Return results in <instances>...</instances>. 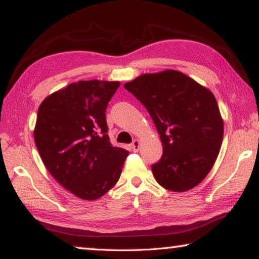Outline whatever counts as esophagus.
Instances as JSON below:
<instances>
[{"instance_id": "esophagus-1", "label": "esophagus", "mask_w": 259, "mask_h": 259, "mask_svg": "<svg viewBox=\"0 0 259 259\" xmlns=\"http://www.w3.org/2000/svg\"><path fill=\"white\" fill-rule=\"evenodd\" d=\"M131 147H133V151L134 152H137L139 151V147H140V142L138 139H135L133 142V145H131Z\"/></svg>"}]
</instances>
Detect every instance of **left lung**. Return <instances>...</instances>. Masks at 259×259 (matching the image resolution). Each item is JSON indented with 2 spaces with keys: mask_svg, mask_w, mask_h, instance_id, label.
Here are the masks:
<instances>
[{
  "mask_svg": "<svg viewBox=\"0 0 259 259\" xmlns=\"http://www.w3.org/2000/svg\"><path fill=\"white\" fill-rule=\"evenodd\" d=\"M124 88L150 113L163 154L152 165L165 190L186 192L203 181L221 151L224 121L213 94L175 69L143 74Z\"/></svg>",
  "mask_w": 259,
  "mask_h": 259,
  "instance_id": "1",
  "label": "left lung"
}]
</instances>
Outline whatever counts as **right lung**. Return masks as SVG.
Returning <instances> with one entry per match:
<instances>
[{
  "mask_svg": "<svg viewBox=\"0 0 259 259\" xmlns=\"http://www.w3.org/2000/svg\"><path fill=\"white\" fill-rule=\"evenodd\" d=\"M119 81H78L43 100L34 140L48 171L77 198L94 201L119 181L129 152L113 146L105 111Z\"/></svg>",
  "mask_w": 259,
  "mask_h": 259,
  "instance_id": "add662e5",
  "label": "right lung"
}]
</instances>
